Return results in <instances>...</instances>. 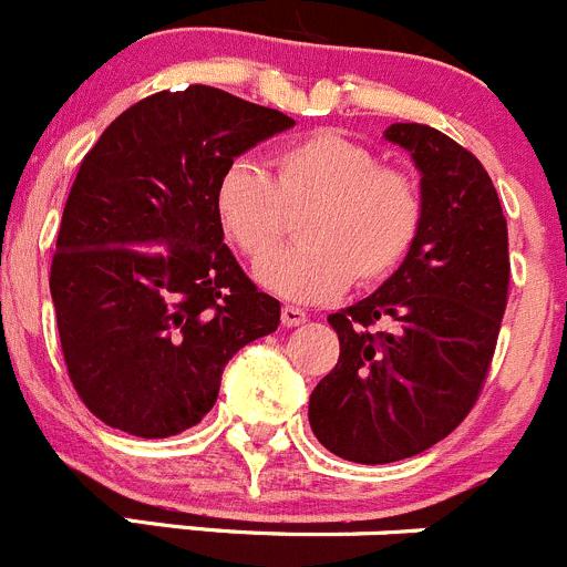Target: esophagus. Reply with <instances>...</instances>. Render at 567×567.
<instances>
[{
    "label": "esophagus",
    "instance_id": "1",
    "mask_svg": "<svg viewBox=\"0 0 567 567\" xmlns=\"http://www.w3.org/2000/svg\"><path fill=\"white\" fill-rule=\"evenodd\" d=\"M305 321H307L305 310H299V307H290V305L282 307V323H285V327H301Z\"/></svg>",
    "mask_w": 567,
    "mask_h": 567
}]
</instances>
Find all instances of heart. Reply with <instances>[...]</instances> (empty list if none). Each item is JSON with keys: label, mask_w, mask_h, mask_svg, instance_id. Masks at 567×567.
<instances>
[{"label": "heart", "mask_w": 567, "mask_h": 567, "mask_svg": "<svg viewBox=\"0 0 567 567\" xmlns=\"http://www.w3.org/2000/svg\"><path fill=\"white\" fill-rule=\"evenodd\" d=\"M277 179L249 161L229 163L213 205L227 238L262 262L279 246L288 213L310 207L301 246L260 268V282L290 301H327L357 285H377L404 262L423 221L415 179L382 166L368 146L334 130L290 141L274 155Z\"/></svg>", "instance_id": "1"}]
</instances>
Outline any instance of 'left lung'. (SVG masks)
I'll use <instances>...</instances> for the list:
<instances>
[{
    "mask_svg": "<svg viewBox=\"0 0 567 567\" xmlns=\"http://www.w3.org/2000/svg\"><path fill=\"white\" fill-rule=\"evenodd\" d=\"M384 141L421 174V233L371 296L327 318L340 357L310 393L312 435L362 465L415 457L463 423L509 285L507 221L482 163L426 124H390Z\"/></svg>",
    "mask_w": 567,
    "mask_h": 567,
    "instance_id": "8db88e82",
    "label": "left lung"
}]
</instances>
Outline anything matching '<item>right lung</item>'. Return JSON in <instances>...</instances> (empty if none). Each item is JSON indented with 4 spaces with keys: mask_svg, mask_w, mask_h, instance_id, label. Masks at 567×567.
Wrapping results in <instances>:
<instances>
[{
    "mask_svg": "<svg viewBox=\"0 0 567 567\" xmlns=\"http://www.w3.org/2000/svg\"><path fill=\"white\" fill-rule=\"evenodd\" d=\"M293 124L190 85L132 104L85 155L49 290L69 377L99 421L135 437L190 430L227 362L279 327V301L224 244L213 194L235 157Z\"/></svg>",
    "mask_w": 567,
    "mask_h": 567,
    "instance_id": "add662e5",
    "label": "right lung"
}]
</instances>
